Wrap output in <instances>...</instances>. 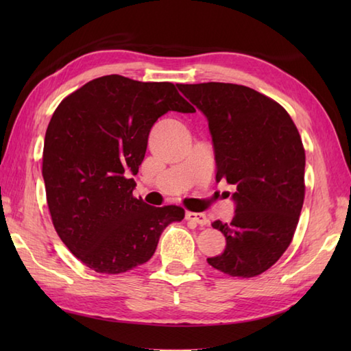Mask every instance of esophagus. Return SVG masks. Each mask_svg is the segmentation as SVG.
I'll return each instance as SVG.
<instances>
[{"label":"esophagus","mask_w":351,"mask_h":351,"mask_svg":"<svg viewBox=\"0 0 351 351\" xmlns=\"http://www.w3.org/2000/svg\"><path fill=\"white\" fill-rule=\"evenodd\" d=\"M185 219H187L189 221L197 223V225H200V226L208 225V217H206V215H205L204 213H193V211H189L187 214H185Z\"/></svg>","instance_id":"obj_1"}]
</instances>
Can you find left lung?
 <instances>
[{
  "label": "left lung",
  "mask_w": 351,
  "mask_h": 351,
  "mask_svg": "<svg viewBox=\"0 0 351 351\" xmlns=\"http://www.w3.org/2000/svg\"><path fill=\"white\" fill-rule=\"evenodd\" d=\"M205 114L213 137L215 180L237 185L226 237L208 264L235 278L268 270L293 240L304 199V149L287 110L250 87L229 83L178 84Z\"/></svg>",
  "instance_id": "1"
}]
</instances>
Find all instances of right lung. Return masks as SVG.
Here are the masks:
<instances>
[{"instance_id": "add662e5", "label": "right lung", "mask_w": 351, "mask_h": 351, "mask_svg": "<svg viewBox=\"0 0 351 351\" xmlns=\"http://www.w3.org/2000/svg\"><path fill=\"white\" fill-rule=\"evenodd\" d=\"M167 111L195 113L171 83L122 75L88 81L51 117L42 175L52 225L88 268L119 274L147 263L160 235L185 211L132 196L154 123Z\"/></svg>"}]
</instances>
